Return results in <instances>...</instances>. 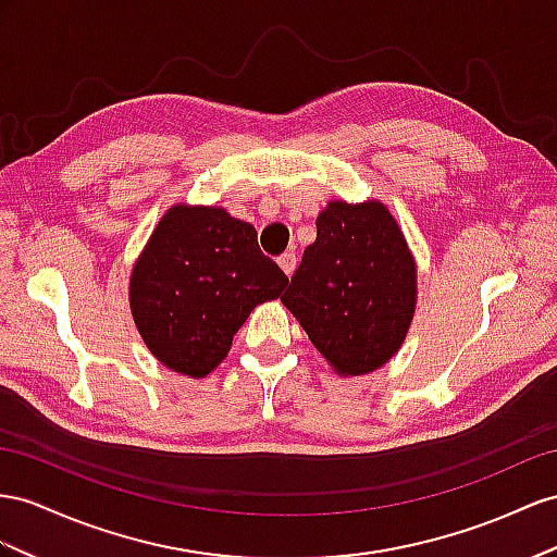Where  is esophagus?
I'll use <instances>...</instances> for the list:
<instances>
[{"mask_svg": "<svg viewBox=\"0 0 557 557\" xmlns=\"http://www.w3.org/2000/svg\"><path fill=\"white\" fill-rule=\"evenodd\" d=\"M277 263H280V268L284 270V273L287 275H292L294 273V268H296V256L292 253V251H287V253H282L280 259H277Z\"/></svg>", "mask_w": 557, "mask_h": 557, "instance_id": "34e87169", "label": "esophagus"}]
</instances>
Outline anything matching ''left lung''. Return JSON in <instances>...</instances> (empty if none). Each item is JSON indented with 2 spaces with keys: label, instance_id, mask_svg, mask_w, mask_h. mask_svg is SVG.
Segmentation results:
<instances>
[{
  "label": "left lung",
  "instance_id": "8db88e82",
  "mask_svg": "<svg viewBox=\"0 0 557 557\" xmlns=\"http://www.w3.org/2000/svg\"><path fill=\"white\" fill-rule=\"evenodd\" d=\"M280 301L341 376L386 364L417 308V263L388 207L330 202Z\"/></svg>",
  "mask_w": 557,
  "mask_h": 557
}]
</instances>
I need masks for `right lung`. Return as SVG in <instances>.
I'll return each instance as SVG.
<instances>
[{
    "label": "right lung",
    "instance_id": "obj_1",
    "mask_svg": "<svg viewBox=\"0 0 557 557\" xmlns=\"http://www.w3.org/2000/svg\"><path fill=\"white\" fill-rule=\"evenodd\" d=\"M253 225L223 207H171L138 256L129 304L143 344L171 372L216 369L249 312L289 284Z\"/></svg>",
    "mask_w": 557,
    "mask_h": 557
}]
</instances>
